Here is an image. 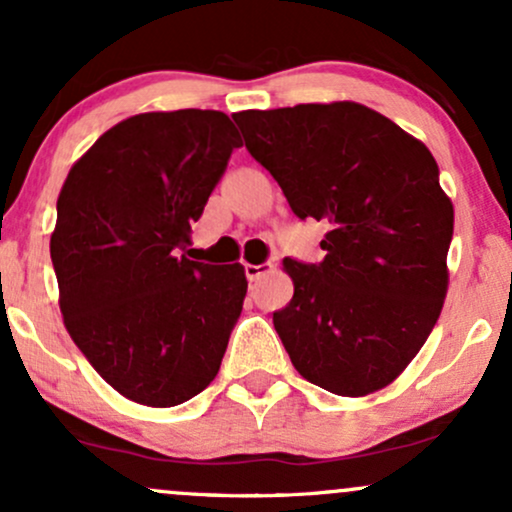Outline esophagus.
I'll use <instances>...</instances> for the list:
<instances>
[{
	"label": "esophagus",
	"mask_w": 512,
	"mask_h": 512,
	"mask_svg": "<svg viewBox=\"0 0 512 512\" xmlns=\"http://www.w3.org/2000/svg\"><path fill=\"white\" fill-rule=\"evenodd\" d=\"M267 272H272V264H245V276H248L250 281H255V279H260L262 274H267Z\"/></svg>",
	"instance_id": "obj_1"
}]
</instances>
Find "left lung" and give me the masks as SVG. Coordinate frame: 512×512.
I'll list each match as a JSON object with an SVG mask.
<instances>
[{
    "mask_svg": "<svg viewBox=\"0 0 512 512\" xmlns=\"http://www.w3.org/2000/svg\"><path fill=\"white\" fill-rule=\"evenodd\" d=\"M250 156L298 219L330 223L317 264L286 257L293 298L274 313L305 380L344 397L390 385L438 322L452 202L419 139L358 103L233 115Z\"/></svg>",
    "mask_w": 512,
    "mask_h": 512,
    "instance_id": "1",
    "label": "left lung"
}]
</instances>
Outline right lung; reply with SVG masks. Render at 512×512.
<instances>
[{"label": "right lung", "mask_w": 512, "mask_h": 512, "mask_svg": "<svg viewBox=\"0 0 512 512\" xmlns=\"http://www.w3.org/2000/svg\"><path fill=\"white\" fill-rule=\"evenodd\" d=\"M238 146L219 110L144 113L108 129L64 180L50 238L64 325L132 402L175 407L219 373L245 269L178 250Z\"/></svg>", "instance_id": "add662e5"}]
</instances>
